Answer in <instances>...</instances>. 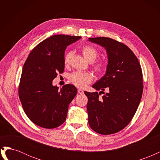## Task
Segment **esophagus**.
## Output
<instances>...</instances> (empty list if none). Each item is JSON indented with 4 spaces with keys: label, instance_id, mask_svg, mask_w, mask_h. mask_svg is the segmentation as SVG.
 Returning a JSON list of instances; mask_svg holds the SVG:
<instances>
[{
    "label": "esophagus",
    "instance_id": "1",
    "mask_svg": "<svg viewBox=\"0 0 160 160\" xmlns=\"http://www.w3.org/2000/svg\"><path fill=\"white\" fill-rule=\"evenodd\" d=\"M77 91H78V93H79V94H83V89H79L78 90H77Z\"/></svg>",
    "mask_w": 160,
    "mask_h": 160
}]
</instances>
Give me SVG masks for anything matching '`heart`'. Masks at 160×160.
Segmentation results:
<instances>
[{
    "mask_svg": "<svg viewBox=\"0 0 160 160\" xmlns=\"http://www.w3.org/2000/svg\"><path fill=\"white\" fill-rule=\"evenodd\" d=\"M82 54L85 58V59L89 62H93L98 58L99 53L95 48L89 45H85L81 48ZM73 55V52L69 51L66 53L65 56L64 62L65 64L67 65L69 63L71 57ZM94 69L97 72H102L104 71L105 65L102 62H98L93 65ZM93 76L89 72H81L76 71L72 72L69 77V80L71 83L75 85L77 88H83L93 81Z\"/></svg>",
    "mask_w": 160,
    "mask_h": 160,
    "instance_id": "b5f03b06",
    "label": "heart"
}]
</instances>
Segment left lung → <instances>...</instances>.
Returning <instances> with one entry per match:
<instances>
[{
  "label": "left lung",
  "mask_w": 160,
  "mask_h": 160,
  "mask_svg": "<svg viewBox=\"0 0 160 160\" xmlns=\"http://www.w3.org/2000/svg\"><path fill=\"white\" fill-rule=\"evenodd\" d=\"M88 41L103 47L108 55L105 74L92 85L100 91L84 92L88 98L89 124L97 133L113 134L126 127L136 112L143 88L142 68L136 56L123 43L108 37ZM105 89L107 93L100 98Z\"/></svg>",
  "instance_id": "left-lung-1"
}]
</instances>
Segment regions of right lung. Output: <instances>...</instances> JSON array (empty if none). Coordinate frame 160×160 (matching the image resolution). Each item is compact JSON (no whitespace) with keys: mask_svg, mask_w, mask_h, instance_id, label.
<instances>
[{"mask_svg":"<svg viewBox=\"0 0 160 160\" xmlns=\"http://www.w3.org/2000/svg\"><path fill=\"white\" fill-rule=\"evenodd\" d=\"M81 38L52 35L34 48L24 64L19 98L27 117L38 126L55 128L66 119L69 105L77 89L71 84L59 89L52 85V80L64 70L67 47Z\"/></svg>","mask_w":160,"mask_h":160,"instance_id":"1","label":"right lung"}]
</instances>
